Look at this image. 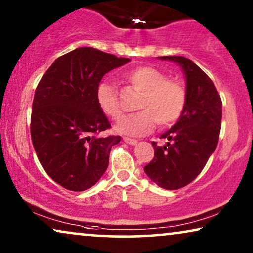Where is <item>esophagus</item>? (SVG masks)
<instances>
[{
    "label": "esophagus",
    "instance_id": "esophagus-1",
    "mask_svg": "<svg viewBox=\"0 0 253 253\" xmlns=\"http://www.w3.org/2000/svg\"><path fill=\"white\" fill-rule=\"evenodd\" d=\"M123 140L126 141V144L129 145H136L137 144V140L136 139H132V138H127V137H124Z\"/></svg>",
    "mask_w": 253,
    "mask_h": 253
}]
</instances>
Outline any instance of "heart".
<instances>
[{
  "label": "heart",
  "instance_id": "b5f03b06",
  "mask_svg": "<svg viewBox=\"0 0 253 253\" xmlns=\"http://www.w3.org/2000/svg\"><path fill=\"white\" fill-rule=\"evenodd\" d=\"M126 77L134 88L143 92L138 103L140 112L124 116L116 124L117 132L141 136L150 132L157 123L167 127L177 122L186 105V88L181 82L168 78L164 71L151 65L134 68L126 72ZM96 102L110 119H121L123 109L113 84L100 83L96 87Z\"/></svg>",
  "mask_w": 253,
  "mask_h": 253
}]
</instances>
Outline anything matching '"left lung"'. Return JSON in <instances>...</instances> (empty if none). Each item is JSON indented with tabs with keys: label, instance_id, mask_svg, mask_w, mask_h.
Instances as JSON below:
<instances>
[{
	"label": "left lung",
	"instance_id": "1",
	"mask_svg": "<svg viewBox=\"0 0 253 253\" xmlns=\"http://www.w3.org/2000/svg\"><path fill=\"white\" fill-rule=\"evenodd\" d=\"M181 65L186 79V105L177 123L162 134L165 146L153 141L154 158L144 167L160 188L177 190L191 183L215 151L221 129L222 102L212 79L183 56H162Z\"/></svg>",
	"mask_w": 253,
	"mask_h": 253
}]
</instances>
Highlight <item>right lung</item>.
<instances>
[{"instance_id": "right-lung-1", "label": "right lung", "mask_w": 253, "mask_h": 253, "mask_svg": "<svg viewBox=\"0 0 253 253\" xmlns=\"http://www.w3.org/2000/svg\"><path fill=\"white\" fill-rule=\"evenodd\" d=\"M129 58L81 47L55 60L38 84L31 137L44 171L63 188L84 191L106 171L120 136L102 137L110 123L96 102L103 76Z\"/></svg>"}]
</instances>
